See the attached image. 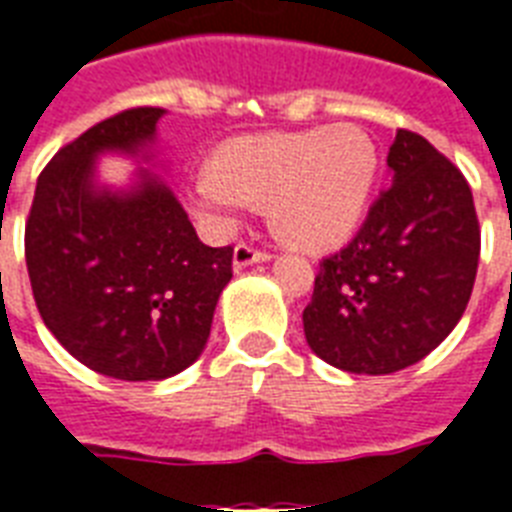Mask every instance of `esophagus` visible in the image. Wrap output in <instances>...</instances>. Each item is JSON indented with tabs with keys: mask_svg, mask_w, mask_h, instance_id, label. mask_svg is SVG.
Returning a JSON list of instances; mask_svg holds the SVG:
<instances>
[{
	"mask_svg": "<svg viewBox=\"0 0 512 512\" xmlns=\"http://www.w3.org/2000/svg\"><path fill=\"white\" fill-rule=\"evenodd\" d=\"M265 260H271V255H268L265 249L252 247L247 241H239L236 249H233V268H236V271H241V268H247V265L252 263H265Z\"/></svg>",
	"mask_w": 512,
	"mask_h": 512,
	"instance_id": "esophagus-1",
	"label": "esophagus"
}]
</instances>
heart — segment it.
<instances>
[{
  "instance_id": "heart-1",
  "label": "heart",
  "mask_w": 512,
  "mask_h": 512,
  "mask_svg": "<svg viewBox=\"0 0 512 512\" xmlns=\"http://www.w3.org/2000/svg\"><path fill=\"white\" fill-rule=\"evenodd\" d=\"M377 170V148L356 124L249 135L217 148L212 170L193 183L191 204L217 231H231L247 204H268L281 241L329 252L364 223Z\"/></svg>"
}]
</instances>
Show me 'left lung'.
I'll return each mask as SVG.
<instances>
[{
	"label": "left lung",
	"mask_w": 512,
	"mask_h": 512,
	"mask_svg": "<svg viewBox=\"0 0 512 512\" xmlns=\"http://www.w3.org/2000/svg\"><path fill=\"white\" fill-rule=\"evenodd\" d=\"M388 191L361 231L321 260L305 340L327 364L390 374L449 337L468 308L481 255L468 180L417 132L398 130Z\"/></svg>",
	"instance_id": "left-lung-1"
}]
</instances>
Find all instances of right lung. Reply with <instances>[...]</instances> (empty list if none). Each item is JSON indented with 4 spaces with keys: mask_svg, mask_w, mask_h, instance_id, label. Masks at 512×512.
<instances>
[{
    "mask_svg": "<svg viewBox=\"0 0 512 512\" xmlns=\"http://www.w3.org/2000/svg\"><path fill=\"white\" fill-rule=\"evenodd\" d=\"M164 108L103 119L52 156L36 180L26 265L55 340L114 380H167L207 345L231 281L233 247L201 244L175 193L140 170L127 191L95 180L100 154L143 156Z\"/></svg>",
    "mask_w": 512,
    "mask_h": 512,
    "instance_id": "1",
    "label": "right lung"
}]
</instances>
